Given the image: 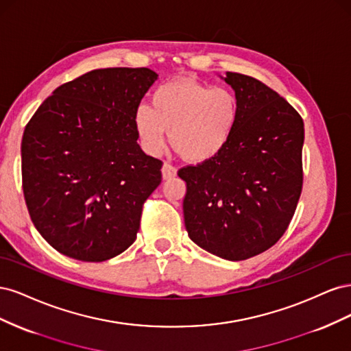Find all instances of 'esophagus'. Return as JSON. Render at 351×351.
Returning <instances> with one entry per match:
<instances>
[{"mask_svg": "<svg viewBox=\"0 0 351 351\" xmlns=\"http://www.w3.org/2000/svg\"><path fill=\"white\" fill-rule=\"evenodd\" d=\"M161 173H162V178H164V180L174 178V177L177 176V168L173 167L171 164H164V165H162V169H161Z\"/></svg>", "mask_w": 351, "mask_h": 351, "instance_id": "1", "label": "esophagus"}]
</instances>
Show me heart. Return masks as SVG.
I'll return each instance as SVG.
<instances>
[{
    "label": "heart",
    "instance_id": "b5f03b06",
    "mask_svg": "<svg viewBox=\"0 0 351 351\" xmlns=\"http://www.w3.org/2000/svg\"><path fill=\"white\" fill-rule=\"evenodd\" d=\"M240 114V102L232 90L212 88L193 77H178L154 90L151 108H136L133 127L147 154L162 151L168 132L169 145L184 161L205 164L228 146Z\"/></svg>",
    "mask_w": 351,
    "mask_h": 351
}]
</instances>
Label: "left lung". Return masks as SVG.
I'll use <instances>...</instances> for the list:
<instances>
[{
    "mask_svg": "<svg viewBox=\"0 0 351 351\" xmlns=\"http://www.w3.org/2000/svg\"><path fill=\"white\" fill-rule=\"evenodd\" d=\"M240 123L215 159L178 171L187 192L184 226L199 247L227 261L268 250L289 227L303 184L304 124L267 84L227 71Z\"/></svg>",
    "mask_w": 351,
    "mask_h": 351,
    "instance_id": "obj_1",
    "label": "left lung"
}]
</instances>
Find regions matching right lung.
I'll return each mask as SVG.
<instances>
[{"label":"right lung","instance_id":"1","mask_svg":"<svg viewBox=\"0 0 351 351\" xmlns=\"http://www.w3.org/2000/svg\"><path fill=\"white\" fill-rule=\"evenodd\" d=\"M158 79L149 69H101L57 88L27 123L23 193L52 247L83 262L129 249L162 162L146 155L133 114Z\"/></svg>","mask_w":351,"mask_h":351}]
</instances>
